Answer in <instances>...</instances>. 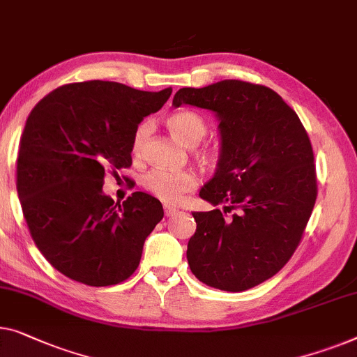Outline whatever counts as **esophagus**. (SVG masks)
<instances>
[{
  "label": "esophagus",
  "mask_w": 357,
  "mask_h": 357,
  "mask_svg": "<svg viewBox=\"0 0 357 357\" xmlns=\"http://www.w3.org/2000/svg\"><path fill=\"white\" fill-rule=\"evenodd\" d=\"M164 213H166L167 217H172L178 213L177 208H174V206H169V204H164Z\"/></svg>",
  "instance_id": "1"
}]
</instances>
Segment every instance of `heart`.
Listing matches in <instances>:
<instances>
[{
	"label": "heart",
	"instance_id": "heart-1",
	"mask_svg": "<svg viewBox=\"0 0 357 357\" xmlns=\"http://www.w3.org/2000/svg\"><path fill=\"white\" fill-rule=\"evenodd\" d=\"M170 132L187 146H195L206 137L208 123L199 114L193 111H177L167 119ZM151 130V123L148 121L142 122L135 128L132 137V153L140 156L144 148V142ZM196 158L206 164H213L217 153L213 148H203L196 151ZM144 190L154 198L161 199L162 203L177 204L183 199V196L198 187V177L193 170H166L154 169L148 172L142 180Z\"/></svg>",
	"mask_w": 357,
	"mask_h": 357
}]
</instances>
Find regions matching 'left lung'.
<instances>
[{
	"mask_svg": "<svg viewBox=\"0 0 357 357\" xmlns=\"http://www.w3.org/2000/svg\"><path fill=\"white\" fill-rule=\"evenodd\" d=\"M172 105L214 111L222 138L219 167L199 196L225 208L193 213L191 272L219 290H250L290 261L316 204L306 128L278 93L243 80L180 89Z\"/></svg>",
	"mask_w": 357,
	"mask_h": 357,
	"instance_id": "8db88e82",
	"label": "left lung"
}]
</instances>
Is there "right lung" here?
<instances>
[{
	"mask_svg": "<svg viewBox=\"0 0 357 357\" xmlns=\"http://www.w3.org/2000/svg\"><path fill=\"white\" fill-rule=\"evenodd\" d=\"M170 93L77 82L48 93L30 112L15 185L35 245L63 275L109 287L137 271L144 240L164 217L161 201L135 191L119 204L101 188L106 172L132 166L133 132Z\"/></svg>",
	"mask_w": 357,
	"mask_h": 357,
	"instance_id": "obj_1",
	"label": "right lung"
}]
</instances>
